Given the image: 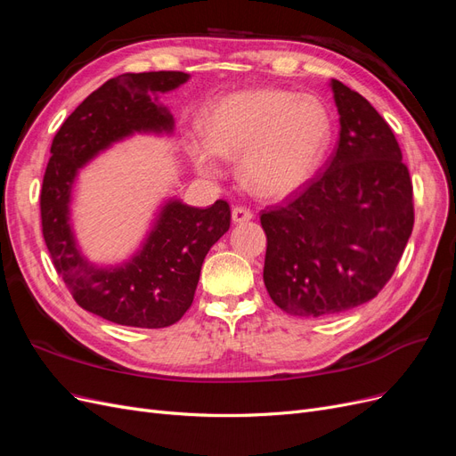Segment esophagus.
Wrapping results in <instances>:
<instances>
[{"label":"esophagus","mask_w":456,"mask_h":456,"mask_svg":"<svg viewBox=\"0 0 456 456\" xmlns=\"http://www.w3.org/2000/svg\"><path fill=\"white\" fill-rule=\"evenodd\" d=\"M251 218H253V213L247 209V207H233L232 209V223L243 224V223H249Z\"/></svg>","instance_id":"34e87169"}]
</instances>
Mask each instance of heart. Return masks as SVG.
<instances>
[{
  "instance_id": "b5f03b06",
  "label": "heart",
  "mask_w": 456,
  "mask_h": 456,
  "mask_svg": "<svg viewBox=\"0 0 456 456\" xmlns=\"http://www.w3.org/2000/svg\"><path fill=\"white\" fill-rule=\"evenodd\" d=\"M330 142V116L322 101L280 89L226 94L186 136V151L205 176L223 171L220 158H240L243 183L260 196L281 198L305 186Z\"/></svg>"
}]
</instances>
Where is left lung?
Segmentation results:
<instances>
[{"instance_id": "1", "label": "left lung", "mask_w": 456, "mask_h": 456, "mask_svg": "<svg viewBox=\"0 0 456 456\" xmlns=\"http://www.w3.org/2000/svg\"><path fill=\"white\" fill-rule=\"evenodd\" d=\"M340 136L327 169L260 215L265 285L283 312L323 317L365 305L388 283L411 238L412 184L388 123L337 79Z\"/></svg>"}]
</instances>
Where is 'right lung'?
I'll use <instances>...</instances> for the list:
<instances>
[{"label": "right lung", "instance_id": "right-lung-1", "mask_svg": "<svg viewBox=\"0 0 456 456\" xmlns=\"http://www.w3.org/2000/svg\"><path fill=\"white\" fill-rule=\"evenodd\" d=\"M190 79L184 72L123 74L93 91L57 131L41 186V228L54 268L77 305L118 325L161 329L176 323L194 300L201 265L230 228V205L207 209L165 200L141 249L114 266L91 262L70 223L79 169L133 134H171L175 119L159 94Z\"/></svg>", "mask_w": 456, "mask_h": 456}]
</instances>
